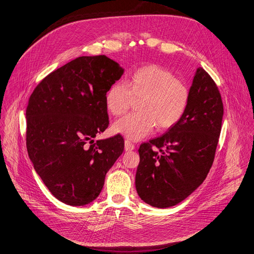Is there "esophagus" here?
Listing matches in <instances>:
<instances>
[{
  "mask_svg": "<svg viewBox=\"0 0 254 254\" xmlns=\"http://www.w3.org/2000/svg\"><path fill=\"white\" fill-rule=\"evenodd\" d=\"M134 148H135L134 143L130 142L129 140H126V141H125V149H126V151H133Z\"/></svg>",
  "mask_w": 254,
  "mask_h": 254,
  "instance_id": "1",
  "label": "esophagus"
}]
</instances>
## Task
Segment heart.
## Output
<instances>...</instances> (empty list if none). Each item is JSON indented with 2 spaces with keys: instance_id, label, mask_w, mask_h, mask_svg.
Returning a JSON list of instances; mask_svg holds the SVG:
<instances>
[{
  "instance_id": "b5f03b06",
  "label": "heart",
  "mask_w": 254,
  "mask_h": 254,
  "mask_svg": "<svg viewBox=\"0 0 254 254\" xmlns=\"http://www.w3.org/2000/svg\"><path fill=\"white\" fill-rule=\"evenodd\" d=\"M139 112L115 122L114 130L130 140L175 127L189 108L190 90L187 83L160 64H146L130 73L126 84L115 82L106 93V106L112 115H125L133 103Z\"/></svg>"
}]
</instances>
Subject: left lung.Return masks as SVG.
Wrapping results in <instances>:
<instances>
[{"mask_svg": "<svg viewBox=\"0 0 254 254\" xmlns=\"http://www.w3.org/2000/svg\"><path fill=\"white\" fill-rule=\"evenodd\" d=\"M223 113L217 83L199 68L182 119L138 149L140 162L135 183L141 200L154 207L167 208L198 189L213 163Z\"/></svg>", "mask_w": 254, "mask_h": 254, "instance_id": "left-lung-1", "label": "left lung"}]
</instances>
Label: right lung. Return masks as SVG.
<instances>
[{
  "label": "right lung",
  "instance_id": "add662e5",
  "mask_svg": "<svg viewBox=\"0 0 254 254\" xmlns=\"http://www.w3.org/2000/svg\"><path fill=\"white\" fill-rule=\"evenodd\" d=\"M124 69L106 55L80 56L35 87L26 110V145L34 170L63 203L82 206L99 195L125 149L120 134L93 138L109 127L106 93Z\"/></svg>",
  "mask_w": 254,
  "mask_h": 254
}]
</instances>
